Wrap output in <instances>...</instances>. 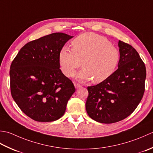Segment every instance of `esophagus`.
Masks as SVG:
<instances>
[{
  "instance_id": "obj_1",
  "label": "esophagus",
  "mask_w": 153,
  "mask_h": 153,
  "mask_svg": "<svg viewBox=\"0 0 153 153\" xmlns=\"http://www.w3.org/2000/svg\"><path fill=\"white\" fill-rule=\"evenodd\" d=\"M74 86H75L76 88H80L81 86H82V85H79V84H78V83H74Z\"/></svg>"
}]
</instances>
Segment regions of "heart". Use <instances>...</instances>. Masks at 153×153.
<instances>
[{
  "mask_svg": "<svg viewBox=\"0 0 153 153\" xmlns=\"http://www.w3.org/2000/svg\"><path fill=\"white\" fill-rule=\"evenodd\" d=\"M73 49L63 47L59 53V62L65 76L73 77L81 65L78 74L82 81L93 79L101 82L116 71L121 59L120 51L106 37L87 32L72 42Z\"/></svg>",
  "mask_w": 153,
  "mask_h": 153,
  "instance_id": "1",
  "label": "heart"
}]
</instances>
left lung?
Instances as JSON below:
<instances>
[{"label":"left lung","mask_w":153,"mask_h":153,"mask_svg":"<svg viewBox=\"0 0 153 153\" xmlns=\"http://www.w3.org/2000/svg\"><path fill=\"white\" fill-rule=\"evenodd\" d=\"M118 68L106 80L88 86L86 110L90 117L102 123L117 122L131 114L145 92L146 68L133 47L119 41Z\"/></svg>","instance_id":"left-lung-1"}]
</instances>
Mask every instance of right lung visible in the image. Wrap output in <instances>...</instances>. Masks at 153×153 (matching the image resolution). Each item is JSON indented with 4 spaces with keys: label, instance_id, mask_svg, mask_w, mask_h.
Masks as SVG:
<instances>
[{
    "label": "right lung",
    "instance_id": "right-lung-1",
    "mask_svg": "<svg viewBox=\"0 0 153 153\" xmlns=\"http://www.w3.org/2000/svg\"><path fill=\"white\" fill-rule=\"evenodd\" d=\"M73 36L53 33L30 42L10 65V91L20 110L32 120L49 122L64 115L75 92L61 72L59 53Z\"/></svg>",
    "mask_w": 153,
    "mask_h": 153
}]
</instances>
